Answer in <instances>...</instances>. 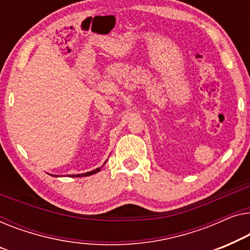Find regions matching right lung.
Wrapping results in <instances>:
<instances>
[{
  "label": "right lung",
  "instance_id": "right-lung-1",
  "mask_svg": "<svg viewBox=\"0 0 250 250\" xmlns=\"http://www.w3.org/2000/svg\"><path fill=\"white\" fill-rule=\"evenodd\" d=\"M105 163H106V161H105ZM104 163V164H105ZM101 168H102V167H97V168H95V170H93V171H89V172H86V173H82V174H72V175H70V177H87V175H91V174H94V173H97V172H100L101 171ZM53 177H55V175H53ZM56 177H59V175H56Z\"/></svg>",
  "mask_w": 250,
  "mask_h": 250
}]
</instances>
